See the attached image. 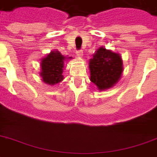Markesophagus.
<instances>
[{
	"instance_id": "obj_1",
	"label": "esophagus",
	"mask_w": 157,
	"mask_h": 157,
	"mask_svg": "<svg viewBox=\"0 0 157 157\" xmlns=\"http://www.w3.org/2000/svg\"><path fill=\"white\" fill-rule=\"evenodd\" d=\"M76 54L78 57H82L83 56V52L82 50H79V51H76Z\"/></svg>"
}]
</instances>
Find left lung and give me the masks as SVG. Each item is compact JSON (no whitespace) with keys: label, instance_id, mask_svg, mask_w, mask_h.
I'll return each instance as SVG.
<instances>
[{"label":"left lung","instance_id":"left-lung-1","mask_svg":"<svg viewBox=\"0 0 157 157\" xmlns=\"http://www.w3.org/2000/svg\"><path fill=\"white\" fill-rule=\"evenodd\" d=\"M90 81L99 91L114 86L122 75L123 61L118 52H114L104 47L97 49L88 62Z\"/></svg>","mask_w":157,"mask_h":157}]
</instances>
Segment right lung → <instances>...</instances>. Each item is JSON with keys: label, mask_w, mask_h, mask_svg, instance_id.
I'll return each mask as SVG.
<instances>
[{"label": "right lung", "mask_w": 157, "mask_h": 157, "mask_svg": "<svg viewBox=\"0 0 157 157\" xmlns=\"http://www.w3.org/2000/svg\"><path fill=\"white\" fill-rule=\"evenodd\" d=\"M72 59V57H64L57 49L51 51L50 53L40 60V75L42 82L53 86L62 82L65 62Z\"/></svg>", "instance_id": "obj_1"}]
</instances>
